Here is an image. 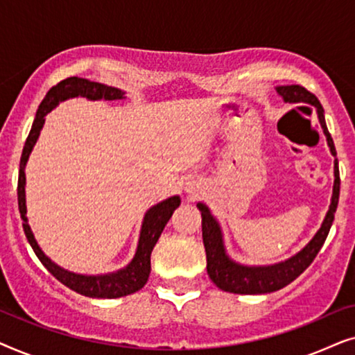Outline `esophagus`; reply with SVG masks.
Masks as SVG:
<instances>
[{"label":"esophagus","mask_w":355,"mask_h":355,"mask_svg":"<svg viewBox=\"0 0 355 355\" xmlns=\"http://www.w3.org/2000/svg\"><path fill=\"white\" fill-rule=\"evenodd\" d=\"M186 191H187L189 193H192V196H193V193H196V191H197V187L193 186V184H189V186L186 187Z\"/></svg>","instance_id":"34e87169"}]
</instances>
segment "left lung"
Listing matches in <instances>:
<instances>
[{
  "label": "left lung",
  "mask_w": 355,
  "mask_h": 355,
  "mask_svg": "<svg viewBox=\"0 0 355 355\" xmlns=\"http://www.w3.org/2000/svg\"><path fill=\"white\" fill-rule=\"evenodd\" d=\"M276 92H278L286 103H309L317 108L318 121L322 124L323 134L327 135L329 152H331L333 157H336V148H334L333 139L328 132L327 123H324L323 106L320 105L317 96L300 85H281L276 87ZM339 184H341V179H339L338 159H334L331 203H329V210L327 216H324L322 226L317 231V234L294 257L281 261V263L266 266H247L231 260L230 255L226 254L220 223L215 220V216L211 215L205 203H197L198 210L202 213V237L207 252V271L210 279L220 289L234 294H268L283 289L284 286L293 283L297 276L302 275L309 268L320 249H322L324 241H327L329 227H331L334 220V213H336L338 208Z\"/></svg>",
  "instance_id": "8db88e82"
}]
</instances>
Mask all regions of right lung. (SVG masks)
<instances>
[{
	"label": "right lung",
	"instance_id": "1",
	"mask_svg": "<svg viewBox=\"0 0 355 355\" xmlns=\"http://www.w3.org/2000/svg\"><path fill=\"white\" fill-rule=\"evenodd\" d=\"M76 96H85L89 100H121L124 98V92L116 89V87H108L105 84H98V82H90L82 77H67V79L61 80L60 84L51 87L45 95V98L38 106L37 116L33 119L32 129L28 132V137L24 145L22 157H21V166H19V181H17V202H19V211H21L24 232L28 244L32 245L33 252L42 261L43 266L55 276L58 281L67 288L76 291L85 297H96V299H116L123 297V295H129L137 293L142 289L145 283H147L150 275V255L155 244H157L159 236L166 226V223L171 218L173 211L181 205V198L178 196L169 197L166 200L157 203V205L150 208L145 213L142 230H140V237L137 250L130 263L123 270H118L116 273L108 275H77L72 271H67L61 266H58L55 261H51L48 257L43 254L40 245L37 244L33 232L27 223V207H26V164L27 159L31 157V152L35 145L40 130L45 124V116L50 113L53 108H56L61 101L76 98Z\"/></svg>",
	"mask_w": 355,
	"mask_h": 355
}]
</instances>
